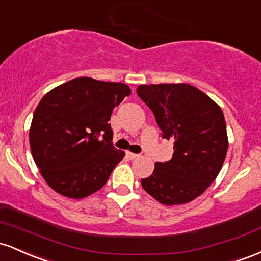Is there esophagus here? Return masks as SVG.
<instances>
[{
  "label": "esophagus",
  "instance_id": "1",
  "mask_svg": "<svg viewBox=\"0 0 261 261\" xmlns=\"http://www.w3.org/2000/svg\"><path fill=\"white\" fill-rule=\"evenodd\" d=\"M127 158H128V159H130V160H134V159H138L139 155L130 153V151H127Z\"/></svg>",
  "mask_w": 261,
  "mask_h": 261
}]
</instances>
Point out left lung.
I'll use <instances>...</instances> for the list:
<instances>
[{"instance_id":"left-lung-1","label":"left lung","mask_w":261,"mask_h":261,"mask_svg":"<svg viewBox=\"0 0 261 261\" xmlns=\"http://www.w3.org/2000/svg\"><path fill=\"white\" fill-rule=\"evenodd\" d=\"M137 93L153 111L163 138L174 140L169 162L155 163L143 189L166 206L189 203L216 180L228 150L221 107L189 84L139 85Z\"/></svg>"}]
</instances>
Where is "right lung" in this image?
<instances>
[{
  "label": "right lung",
  "instance_id": "right-lung-1",
  "mask_svg": "<svg viewBox=\"0 0 261 261\" xmlns=\"http://www.w3.org/2000/svg\"><path fill=\"white\" fill-rule=\"evenodd\" d=\"M130 95L128 85L77 77L40 99L29 129L36 165L49 186L69 198L95 194L124 156L108 121Z\"/></svg>",
  "mask_w": 261,
  "mask_h": 261
}]
</instances>
